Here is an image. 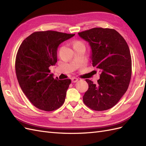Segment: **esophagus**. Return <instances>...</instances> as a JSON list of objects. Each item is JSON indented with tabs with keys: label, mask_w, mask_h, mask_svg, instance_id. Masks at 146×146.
Listing matches in <instances>:
<instances>
[{
	"label": "esophagus",
	"mask_w": 146,
	"mask_h": 146,
	"mask_svg": "<svg viewBox=\"0 0 146 146\" xmlns=\"http://www.w3.org/2000/svg\"><path fill=\"white\" fill-rule=\"evenodd\" d=\"M78 79L77 78H76V77H72V78H71V80H72V83H76V82H77L78 81Z\"/></svg>",
	"instance_id": "1"
}]
</instances>
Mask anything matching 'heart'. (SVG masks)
<instances>
[{"label":"heart","instance_id":"1","mask_svg":"<svg viewBox=\"0 0 146 146\" xmlns=\"http://www.w3.org/2000/svg\"><path fill=\"white\" fill-rule=\"evenodd\" d=\"M77 45H83V43L80 41H76L74 44V46H77Z\"/></svg>","mask_w":146,"mask_h":146}]
</instances>
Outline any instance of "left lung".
<instances>
[{
    "label": "left lung",
    "mask_w": 146,
    "mask_h": 146,
    "mask_svg": "<svg viewBox=\"0 0 146 146\" xmlns=\"http://www.w3.org/2000/svg\"><path fill=\"white\" fill-rule=\"evenodd\" d=\"M78 34L89 42L92 66L100 72L97 83L86 79L89 87L83 97V102L95 111L108 110L129 88L131 76L129 47L114 29L93 28Z\"/></svg>",
    "instance_id": "left-lung-1"
}]
</instances>
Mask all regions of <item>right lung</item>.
I'll list each match as a JSON object with an SVG mask.
<instances>
[{
    "instance_id": "add662e5",
    "label": "right lung",
    "mask_w": 146,
    "mask_h": 146,
    "mask_svg": "<svg viewBox=\"0 0 146 146\" xmlns=\"http://www.w3.org/2000/svg\"><path fill=\"white\" fill-rule=\"evenodd\" d=\"M74 35L52 30L36 32L24 39L17 50V80L30 102L39 110L52 111L64 102L71 80L55 79L49 67L57 62L59 45Z\"/></svg>"
}]
</instances>
